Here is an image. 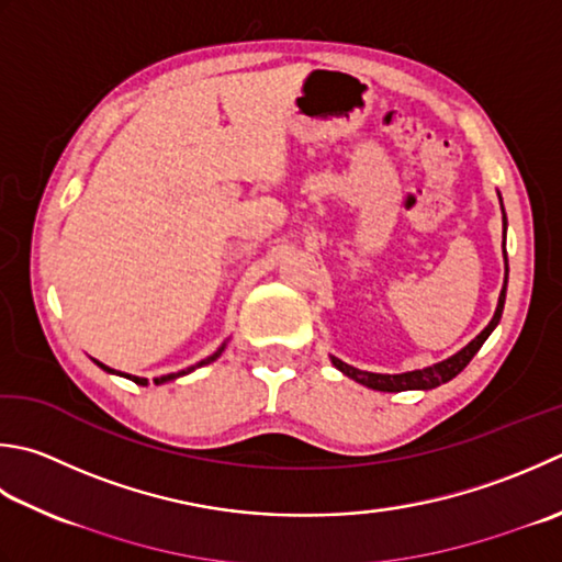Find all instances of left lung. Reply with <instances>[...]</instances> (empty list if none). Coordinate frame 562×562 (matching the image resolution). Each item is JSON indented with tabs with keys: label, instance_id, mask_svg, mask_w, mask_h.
<instances>
[{
	"label": "left lung",
	"instance_id": "obj_1",
	"mask_svg": "<svg viewBox=\"0 0 562 562\" xmlns=\"http://www.w3.org/2000/svg\"><path fill=\"white\" fill-rule=\"evenodd\" d=\"M504 212V206H502ZM504 231H507V214H504ZM507 278H509V262H507V250H504V288L499 294V304H497V312H494L492 322L485 326V331L480 336H475L470 340V344L458 350L456 356H450L448 360L436 362L431 368H424V370H412V372H402V375H380V372H366V370H358L353 366H348V362L338 360L331 356L334 366L344 372L346 378L356 380L360 384H366L370 390H378V392H406V390H434L438 384H443L448 380H453L458 372H463V368L468 362L475 358L477 350L482 348V344L490 338V334L497 328L502 312H504V300H507Z\"/></svg>",
	"mask_w": 562,
	"mask_h": 562
}]
</instances>
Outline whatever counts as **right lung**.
<instances>
[{
    "label": "right lung",
    "instance_id": "add662e5",
    "mask_svg": "<svg viewBox=\"0 0 562 562\" xmlns=\"http://www.w3.org/2000/svg\"><path fill=\"white\" fill-rule=\"evenodd\" d=\"M224 348H226V344L222 346V348H218L216 350V353H212V356H209V358H204V360H200V362H196V366H192V368H187V370H180V372H170V375H162V378H156V380H153V382H156V384H162V382H170V380H175V378H182V375H187V372H192V370H196V368H202V366H209V362H214L218 356H222L224 353ZM97 362V366L99 368H102V370H106V372H114L112 368H106V366H102V362H99V360H94ZM116 375H121V378H128L131 382H136V384H148V380L146 378H136V375H126V372H116Z\"/></svg>",
    "mask_w": 562,
    "mask_h": 562
}]
</instances>
